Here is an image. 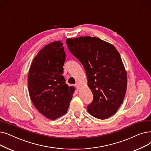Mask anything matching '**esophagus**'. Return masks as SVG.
Masks as SVG:
<instances>
[{"label":"esophagus","instance_id":"obj_1","mask_svg":"<svg viewBox=\"0 0 151 151\" xmlns=\"http://www.w3.org/2000/svg\"><path fill=\"white\" fill-rule=\"evenodd\" d=\"M75 87L76 88V91H79V86H78V84H76Z\"/></svg>","mask_w":151,"mask_h":151}]
</instances>
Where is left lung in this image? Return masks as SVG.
Instances as JSON below:
<instances>
[{
	"instance_id": "obj_1",
	"label": "left lung",
	"mask_w": 151,
	"mask_h": 151,
	"mask_svg": "<svg viewBox=\"0 0 151 151\" xmlns=\"http://www.w3.org/2000/svg\"><path fill=\"white\" fill-rule=\"evenodd\" d=\"M69 52L83 65L93 99L88 105L90 115L106 119L123 103L127 77L120 55L112 45L90 36L68 39Z\"/></svg>"
}]
</instances>
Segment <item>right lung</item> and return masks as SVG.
<instances>
[{
    "instance_id": "add662e5",
    "label": "right lung",
    "mask_w": 151,
    "mask_h": 151,
    "mask_svg": "<svg viewBox=\"0 0 151 151\" xmlns=\"http://www.w3.org/2000/svg\"><path fill=\"white\" fill-rule=\"evenodd\" d=\"M66 60L63 44L56 41L45 46L34 58L28 76L29 93L36 109L55 120L65 114L74 89L63 76Z\"/></svg>"
}]
</instances>
